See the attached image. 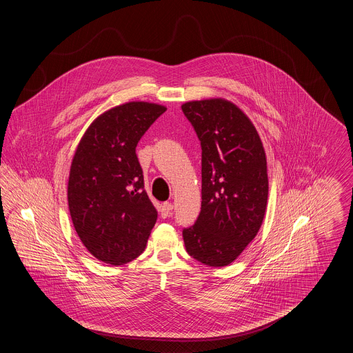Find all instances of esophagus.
<instances>
[{
  "instance_id": "esophagus-1",
  "label": "esophagus",
  "mask_w": 353,
  "mask_h": 353,
  "mask_svg": "<svg viewBox=\"0 0 353 353\" xmlns=\"http://www.w3.org/2000/svg\"><path fill=\"white\" fill-rule=\"evenodd\" d=\"M172 210H173V205L170 202H164L160 208V214L163 219H167L172 214Z\"/></svg>"
}]
</instances>
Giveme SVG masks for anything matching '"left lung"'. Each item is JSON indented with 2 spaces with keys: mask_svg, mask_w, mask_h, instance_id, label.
I'll use <instances>...</instances> for the list:
<instances>
[{
  "mask_svg": "<svg viewBox=\"0 0 353 353\" xmlns=\"http://www.w3.org/2000/svg\"><path fill=\"white\" fill-rule=\"evenodd\" d=\"M201 141V212L184 229L185 249L212 268L233 263L258 234L269 196L268 160L249 117L223 98L185 101Z\"/></svg>",
  "mask_w": 353,
  "mask_h": 353,
  "instance_id": "obj_1",
  "label": "left lung"
}]
</instances>
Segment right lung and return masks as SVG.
Segmentation results:
<instances>
[{
  "mask_svg": "<svg viewBox=\"0 0 353 353\" xmlns=\"http://www.w3.org/2000/svg\"><path fill=\"white\" fill-rule=\"evenodd\" d=\"M165 111L150 101L119 104L94 119L75 150L70 216L84 248L104 263H128L147 246L157 212L144 189L136 147Z\"/></svg>",
  "mask_w": 353,
  "mask_h": 353,
  "instance_id": "obj_1",
  "label": "right lung"
}]
</instances>
